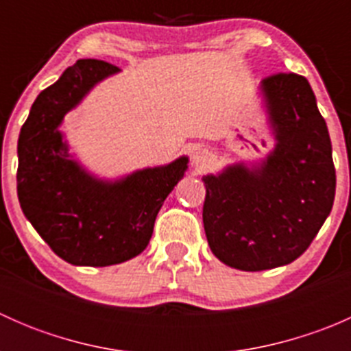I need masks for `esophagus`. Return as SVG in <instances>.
I'll list each match as a JSON object with an SVG mask.
<instances>
[{
	"instance_id": "1",
	"label": "esophagus",
	"mask_w": 351,
	"mask_h": 351,
	"mask_svg": "<svg viewBox=\"0 0 351 351\" xmlns=\"http://www.w3.org/2000/svg\"><path fill=\"white\" fill-rule=\"evenodd\" d=\"M212 161V154L205 147H197L192 153V165L195 168H207Z\"/></svg>"
}]
</instances>
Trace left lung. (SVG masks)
I'll return each instance as SVG.
<instances>
[{"mask_svg":"<svg viewBox=\"0 0 351 351\" xmlns=\"http://www.w3.org/2000/svg\"><path fill=\"white\" fill-rule=\"evenodd\" d=\"M260 91L274 149L263 161L234 162L202 178L208 246L222 263L244 271L297 260L326 221L336 190L331 139L309 81L274 74Z\"/></svg>","mask_w":351,"mask_h":351,"instance_id":"1","label":"left lung"}]
</instances>
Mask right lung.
<instances>
[{
    "instance_id": "right-lung-1",
    "label": "right lung",
    "mask_w": 351,
    "mask_h": 351,
    "mask_svg": "<svg viewBox=\"0 0 351 351\" xmlns=\"http://www.w3.org/2000/svg\"><path fill=\"white\" fill-rule=\"evenodd\" d=\"M119 71L80 59L38 95L20 130V207L51 250L76 267H108L143 253L162 202L189 168V158L180 156L169 165L101 180L69 154L59 129L64 115Z\"/></svg>"
}]
</instances>
